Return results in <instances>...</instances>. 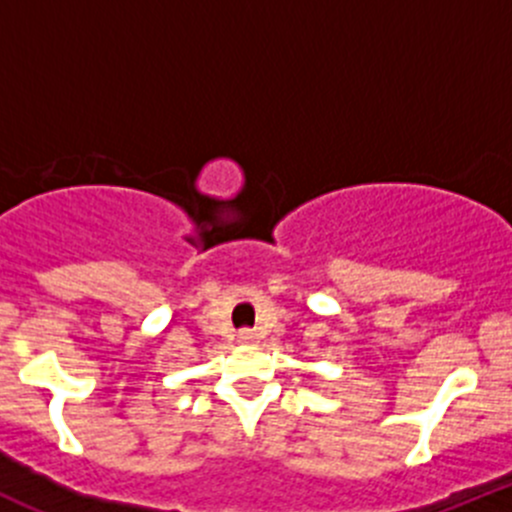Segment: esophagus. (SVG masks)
<instances>
[{
	"label": "esophagus",
	"mask_w": 512,
	"mask_h": 512,
	"mask_svg": "<svg viewBox=\"0 0 512 512\" xmlns=\"http://www.w3.org/2000/svg\"><path fill=\"white\" fill-rule=\"evenodd\" d=\"M237 340L245 342V345H250V342L257 340V332L255 330H240L237 332Z\"/></svg>",
	"instance_id": "esophagus-1"
}]
</instances>
